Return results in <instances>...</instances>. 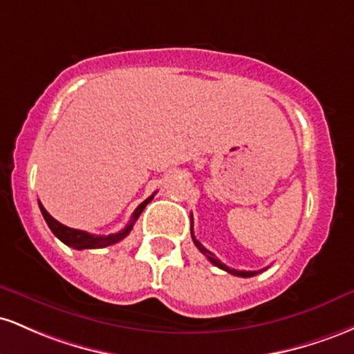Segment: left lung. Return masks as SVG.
I'll list each match as a JSON object with an SVG mask.
<instances>
[{"label":"left lung","instance_id":"8db88e82","mask_svg":"<svg viewBox=\"0 0 354 354\" xmlns=\"http://www.w3.org/2000/svg\"><path fill=\"white\" fill-rule=\"evenodd\" d=\"M190 234H192V241H194V244L197 245V249L198 251H201L202 254H204L205 257H207V259L210 261V263H212L214 266H217V268H221V269H224V271H227V272H230V274H234V276H239V277H252V276H256V274H259V272H263V271H237V269H230V268H227V266L225 264H222L219 259H217L216 256H214L212 252L210 251H207V249L204 248V245L201 244V242H198L197 239H196V236H194V230H192V227H190Z\"/></svg>","mask_w":354,"mask_h":354}]
</instances>
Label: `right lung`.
<instances>
[{"mask_svg":"<svg viewBox=\"0 0 354 354\" xmlns=\"http://www.w3.org/2000/svg\"><path fill=\"white\" fill-rule=\"evenodd\" d=\"M153 196L145 198V201L133 210L132 219H130L129 224L125 225V229H122L120 232L117 234H109V236H95V234H88L85 232V230L66 227V225H63L62 222L53 219V217L46 212V209L43 207L39 201H38V205H39V210H41L43 217H45L46 224H48V227L51 229V232H53L55 236L63 242V244H66L68 248H73V249H102V248H106V245H113L117 244V242H120L122 239H125V237L129 236L130 230H132L135 222H137L138 217H140L142 210L147 207V204H149Z\"/></svg>","mask_w":354,"mask_h":354,"instance_id":"1","label":"right lung"}]
</instances>
